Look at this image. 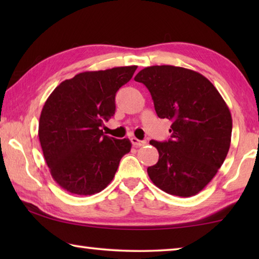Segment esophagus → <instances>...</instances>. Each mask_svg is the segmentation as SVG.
I'll use <instances>...</instances> for the list:
<instances>
[{
	"instance_id": "esophagus-1",
	"label": "esophagus",
	"mask_w": 259,
	"mask_h": 259,
	"mask_svg": "<svg viewBox=\"0 0 259 259\" xmlns=\"http://www.w3.org/2000/svg\"><path fill=\"white\" fill-rule=\"evenodd\" d=\"M130 140H131V143H133L134 146L138 147V146L146 145V140H139L138 138H136V137H131Z\"/></svg>"
}]
</instances>
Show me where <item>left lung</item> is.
I'll return each instance as SVG.
<instances>
[{
    "instance_id": "8db88e82",
    "label": "left lung",
    "mask_w": 259,
    "mask_h": 259,
    "mask_svg": "<svg viewBox=\"0 0 259 259\" xmlns=\"http://www.w3.org/2000/svg\"><path fill=\"white\" fill-rule=\"evenodd\" d=\"M135 81L151 93L157 116L172 122L168 140L150 142L159 152L156 164L147 168L151 181L168 194H198L230 150L232 116L226 103L207 77L187 68L150 66Z\"/></svg>"
}]
</instances>
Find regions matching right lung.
Instances as JSON below:
<instances>
[{
    "label": "right lung",
    "mask_w": 259,
    "mask_h": 259,
    "mask_svg": "<svg viewBox=\"0 0 259 259\" xmlns=\"http://www.w3.org/2000/svg\"><path fill=\"white\" fill-rule=\"evenodd\" d=\"M137 66L80 73L52 91L42 108L38 138L52 178L72 194L93 195L115 176L128 138L104 135L115 114V95Z\"/></svg>",
    "instance_id": "right-lung-1"
}]
</instances>
